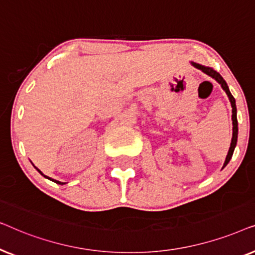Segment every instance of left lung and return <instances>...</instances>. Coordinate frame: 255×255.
Listing matches in <instances>:
<instances>
[{
	"label": "left lung",
	"instance_id": "1",
	"mask_svg": "<svg viewBox=\"0 0 255 255\" xmlns=\"http://www.w3.org/2000/svg\"><path fill=\"white\" fill-rule=\"evenodd\" d=\"M191 65L194 66V67H196L198 69H201L202 72L205 73V74L211 76L212 79H215L216 81H217L219 85L222 86V88L224 89V92L226 93V95H228L230 102H231V107H232V125H233V132H232V140H231V145H230V148H229V152H228V155H226V159H225V162H224V166H223V168L228 165L230 160L232 158V154H233V151H235V147L237 145V138H238V121H237V107H236V100L235 97L232 96V94L230 93L229 90V87L226 85L225 80L222 78L221 74H219L218 72H216L215 69H212L210 67H205V66H202L200 64H196V62H191Z\"/></svg>",
	"mask_w": 255,
	"mask_h": 255
}]
</instances>
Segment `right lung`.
Returning a JSON list of instances; mask_svg holds the SVG:
<instances>
[{
	"mask_svg": "<svg viewBox=\"0 0 255 255\" xmlns=\"http://www.w3.org/2000/svg\"><path fill=\"white\" fill-rule=\"evenodd\" d=\"M37 170H38V172H39V173L41 174V175H43L44 177H46V179H48V180H51V181H53V182H55V183H58V184H65L64 182H60V181L53 180V179H51V177H48V176H46V175H44V174H43V173H41V172H40V170H39V169H38V168H37Z\"/></svg>",
	"mask_w": 255,
	"mask_h": 255,
	"instance_id": "add662e5",
	"label": "right lung"
}]
</instances>
